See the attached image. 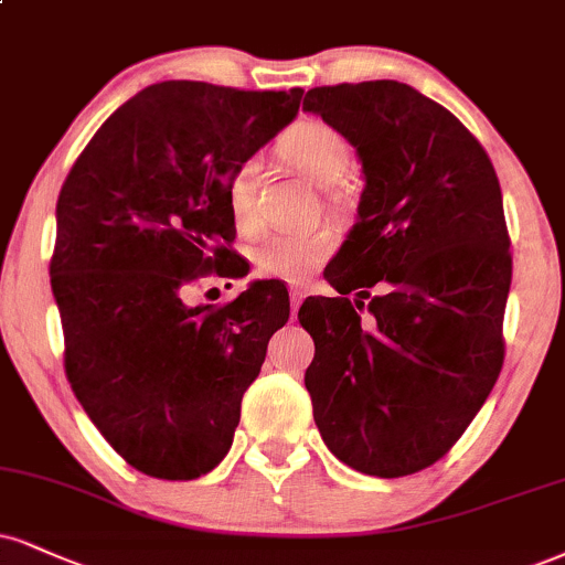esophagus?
Returning a JSON list of instances; mask_svg holds the SVG:
<instances>
[{
    "mask_svg": "<svg viewBox=\"0 0 565 565\" xmlns=\"http://www.w3.org/2000/svg\"><path fill=\"white\" fill-rule=\"evenodd\" d=\"M289 300H291V316H295V312H297V308H300V305H302V300H305V291L302 289H291L289 291Z\"/></svg>",
    "mask_w": 565,
    "mask_h": 565,
    "instance_id": "1",
    "label": "esophagus"
}]
</instances>
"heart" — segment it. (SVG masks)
<instances>
[{
    "instance_id": "obj_1",
    "label": "heart",
    "mask_w": 565,
    "mask_h": 565,
    "mask_svg": "<svg viewBox=\"0 0 565 565\" xmlns=\"http://www.w3.org/2000/svg\"><path fill=\"white\" fill-rule=\"evenodd\" d=\"M278 149L291 166L310 181L331 186L350 171L352 149L334 126L323 120L308 118L289 128L278 139ZM257 175L260 166L257 160H244L236 168L234 179L228 186L231 213H234L236 226L242 231H255L260 226V213H257ZM334 234L329 228H300V231H278V234L265 236L257 244L253 260L257 274L265 278H281V281L300 284L308 278L318 265L329 260L334 253Z\"/></svg>"
}]
</instances>
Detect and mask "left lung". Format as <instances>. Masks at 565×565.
Here are the masks:
<instances>
[{"mask_svg":"<svg viewBox=\"0 0 565 565\" xmlns=\"http://www.w3.org/2000/svg\"><path fill=\"white\" fill-rule=\"evenodd\" d=\"M302 110L358 149L365 175L326 268L339 297L300 308L312 418L342 463L407 477L450 450L500 376L513 263L498 173L450 110L399 81L316 86Z\"/></svg>","mask_w":565,"mask_h":565,"instance_id":"obj_1","label":"left lung"}]
</instances>
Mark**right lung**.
Masks as SVG:
<instances>
[{
    "mask_svg": "<svg viewBox=\"0 0 565 565\" xmlns=\"http://www.w3.org/2000/svg\"><path fill=\"white\" fill-rule=\"evenodd\" d=\"M300 99L302 88L147 86L102 124L60 189L50 276L67 382L147 477L189 481L226 458L268 339L289 321L276 281L221 308H189L181 291L223 274L236 236L231 179Z\"/></svg>",
    "mask_w": 565,
    "mask_h": 565,
    "instance_id": "obj_1",
    "label": "right lung"
}]
</instances>
